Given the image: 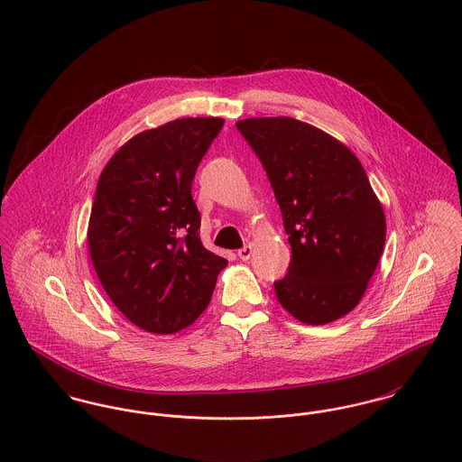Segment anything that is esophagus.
<instances>
[{"mask_svg":"<svg viewBox=\"0 0 462 462\" xmlns=\"http://www.w3.org/2000/svg\"><path fill=\"white\" fill-rule=\"evenodd\" d=\"M251 254H253V247H251V245H245V247H242V249L238 251V258H240L242 262H247V260L251 258Z\"/></svg>","mask_w":462,"mask_h":462,"instance_id":"1","label":"esophagus"}]
</instances>
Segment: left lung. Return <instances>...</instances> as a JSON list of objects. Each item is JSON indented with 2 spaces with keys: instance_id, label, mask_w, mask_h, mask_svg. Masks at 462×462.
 <instances>
[{
  "instance_id": "8db88e82",
  "label": "left lung",
  "mask_w": 462,
  "mask_h": 462,
  "mask_svg": "<svg viewBox=\"0 0 462 462\" xmlns=\"http://www.w3.org/2000/svg\"><path fill=\"white\" fill-rule=\"evenodd\" d=\"M256 152L281 208L291 245L279 304L322 326L352 311L386 240V218L356 154L328 133L291 117L236 123Z\"/></svg>"
}]
</instances>
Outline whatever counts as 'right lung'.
Returning a JSON list of instances; mask_svg holds the SVG:
<instances>
[{"instance_id":"right-lung-1","label":"right lung","mask_w":462,"mask_h":462,"mask_svg":"<svg viewBox=\"0 0 462 462\" xmlns=\"http://www.w3.org/2000/svg\"><path fill=\"white\" fill-rule=\"evenodd\" d=\"M224 126L189 117L138 133L103 169L88 224L96 273L136 328L171 334L208 308L227 262L200 244L199 163Z\"/></svg>"}]
</instances>
